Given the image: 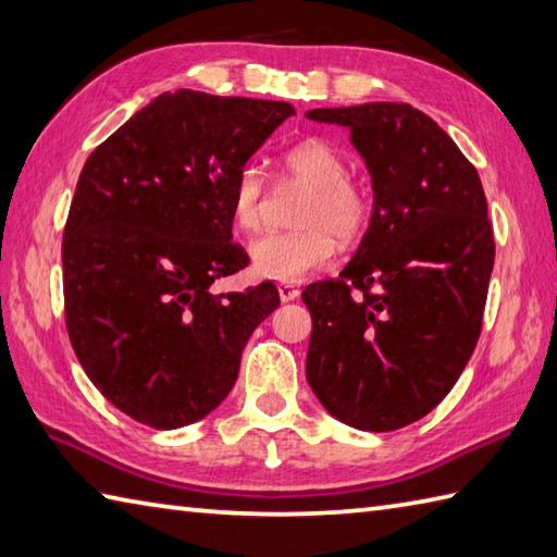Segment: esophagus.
<instances>
[{
  "label": "esophagus",
  "mask_w": 557,
  "mask_h": 557,
  "mask_svg": "<svg viewBox=\"0 0 557 557\" xmlns=\"http://www.w3.org/2000/svg\"><path fill=\"white\" fill-rule=\"evenodd\" d=\"M298 295H300V290L295 288V286H288V283H281V286H278V298H281L283 302L298 300Z\"/></svg>",
  "instance_id": "esophagus-1"
}]
</instances>
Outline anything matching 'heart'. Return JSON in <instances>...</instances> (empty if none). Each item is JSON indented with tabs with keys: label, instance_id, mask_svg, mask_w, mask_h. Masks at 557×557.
Listing matches in <instances>:
<instances>
[{
	"label": "heart",
	"instance_id": "obj_1",
	"mask_svg": "<svg viewBox=\"0 0 557 557\" xmlns=\"http://www.w3.org/2000/svg\"><path fill=\"white\" fill-rule=\"evenodd\" d=\"M286 175L302 187L295 225L300 231L264 235L249 245L252 274L276 283H300L332 264L338 243L354 245L366 235L372 219L368 189L350 177L344 153L324 139H308L283 156ZM231 219L240 233L262 228L264 177L255 165L237 173L231 189Z\"/></svg>",
	"mask_w": 557,
	"mask_h": 557
}]
</instances>
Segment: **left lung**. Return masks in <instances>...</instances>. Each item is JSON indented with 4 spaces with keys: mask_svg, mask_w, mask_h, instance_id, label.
Masks as SVG:
<instances>
[{
    "mask_svg": "<svg viewBox=\"0 0 557 557\" xmlns=\"http://www.w3.org/2000/svg\"><path fill=\"white\" fill-rule=\"evenodd\" d=\"M372 180V219L334 281L312 283L305 374L338 421L387 433L445 399L481 336L495 243L481 177L408 103L317 108Z\"/></svg>",
    "mask_w": 557,
    "mask_h": 557,
    "instance_id": "8db88e82",
    "label": "left lung"
}]
</instances>
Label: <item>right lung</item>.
<instances>
[{"label":"right lung","mask_w":557,"mask_h":557,"mask_svg":"<svg viewBox=\"0 0 557 557\" xmlns=\"http://www.w3.org/2000/svg\"><path fill=\"white\" fill-rule=\"evenodd\" d=\"M295 110L180 88L108 136L78 175L62 243L74 354L134 421L175 430L219 406L247 338L278 308L274 283L211 293L247 267L231 189Z\"/></svg>","instance_id":"add662e5"}]
</instances>
